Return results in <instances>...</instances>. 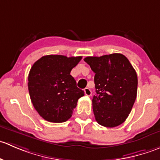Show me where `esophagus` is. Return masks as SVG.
<instances>
[{"label":"esophagus","instance_id":"esophagus-1","mask_svg":"<svg viewBox=\"0 0 160 160\" xmlns=\"http://www.w3.org/2000/svg\"><path fill=\"white\" fill-rule=\"evenodd\" d=\"M83 91H84V93H85V95H86V96H88V97L91 96L92 92H91V90H90V89H89L88 88H85V89L83 90Z\"/></svg>","mask_w":160,"mask_h":160}]
</instances>
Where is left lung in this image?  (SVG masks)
Returning a JSON list of instances; mask_svg holds the SVG:
<instances>
[{"label": "left lung", "instance_id": "obj_1", "mask_svg": "<svg viewBox=\"0 0 160 160\" xmlns=\"http://www.w3.org/2000/svg\"><path fill=\"white\" fill-rule=\"evenodd\" d=\"M83 60L95 73L96 94L92 100L95 119L102 126H118L126 120L136 99L135 69L121 53L88 56Z\"/></svg>", "mask_w": 160, "mask_h": 160}]
</instances>
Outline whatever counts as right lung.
Instances as JSON below:
<instances>
[{"instance_id": "obj_1", "label": "right lung", "mask_w": 160, "mask_h": 160, "mask_svg": "<svg viewBox=\"0 0 160 160\" xmlns=\"http://www.w3.org/2000/svg\"><path fill=\"white\" fill-rule=\"evenodd\" d=\"M82 56L48 55L37 60L28 74V88L32 104L45 120L55 123L70 118L84 91L70 75Z\"/></svg>"}]
</instances>
